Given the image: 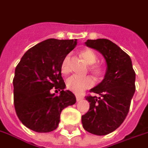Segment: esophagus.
<instances>
[{
	"label": "esophagus",
	"instance_id": "esophagus-1",
	"mask_svg": "<svg viewBox=\"0 0 148 148\" xmlns=\"http://www.w3.org/2000/svg\"><path fill=\"white\" fill-rule=\"evenodd\" d=\"M76 101H80V100L83 99L84 97L80 95H76Z\"/></svg>",
	"mask_w": 148,
	"mask_h": 148
}]
</instances>
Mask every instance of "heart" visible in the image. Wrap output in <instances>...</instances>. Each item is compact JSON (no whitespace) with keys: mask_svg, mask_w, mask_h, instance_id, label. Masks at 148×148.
<instances>
[{"mask_svg":"<svg viewBox=\"0 0 148 148\" xmlns=\"http://www.w3.org/2000/svg\"><path fill=\"white\" fill-rule=\"evenodd\" d=\"M80 57L88 64L91 65L89 67V71L96 76H101L103 74V68L99 64H95L97 60L96 53L89 48L81 49L79 52ZM93 65H92L91 64ZM60 71L62 74L68 75L71 71V57L70 55H67L64 57L61 63ZM94 84V81L90 76L79 77L76 76H72L69 77L66 81V86L70 91L75 93H81L82 92L90 88Z\"/></svg>","mask_w":148,"mask_h":148,"instance_id":"1","label":"heart"}]
</instances>
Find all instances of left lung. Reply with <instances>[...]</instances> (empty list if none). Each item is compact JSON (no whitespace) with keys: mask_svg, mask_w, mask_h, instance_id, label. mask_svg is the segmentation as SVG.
<instances>
[{"mask_svg":"<svg viewBox=\"0 0 148 148\" xmlns=\"http://www.w3.org/2000/svg\"><path fill=\"white\" fill-rule=\"evenodd\" d=\"M85 45L99 51L106 63L102 81L91 88L99 97L88 96L89 110L82 116L85 130L106 135L119 128L127 117L135 92V72L130 57L109 39H88Z\"/></svg>","mask_w":148,"mask_h":148,"instance_id":"obj_1","label":"left lung"}]
</instances>
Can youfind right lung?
<instances>
[{"instance_id":"obj_1","label":"right lung","mask_w":148,"mask_h":148,"mask_svg":"<svg viewBox=\"0 0 148 148\" xmlns=\"http://www.w3.org/2000/svg\"><path fill=\"white\" fill-rule=\"evenodd\" d=\"M76 44V39L49 38L29 49L16 67L14 107L19 120L27 128L38 133L56 130L62 110L76 103L75 95L64 90L60 66ZM54 87L61 91L58 96L50 92Z\"/></svg>"}]
</instances>
